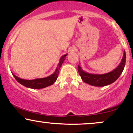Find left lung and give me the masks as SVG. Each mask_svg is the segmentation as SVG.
Masks as SVG:
<instances>
[{
	"label": "left lung",
	"instance_id": "1",
	"mask_svg": "<svg viewBox=\"0 0 133 133\" xmlns=\"http://www.w3.org/2000/svg\"><path fill=\"white\" fill-rule=\"evenodd\" d=\"M125 64H126V52L124 51L123 57L118 66L114 69L113 71L108 73L103 74H89L83 71L79 65L77 69H78L79 75L84 82L91 86L103 87L111 84L119 78L124 70Z\"/></svg>",
	"mask_w": 133,
	"mask_h": 133
}]
</instances>
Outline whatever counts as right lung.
Returning <instances> with one entry per match:
<instances>
[{
	"label": "right lung",
	"mask_w": 133,
	"mask_h": 133,
	"mask_svg": "<svg viewBox=\"0 0 133 133\" xmlns=\"http://www.w3.org/2000/svg\"><path fill=\"white\" fill-rule=\"evenodd\" d=\"M67 55H68V54L64 55V56H62L61 57L60 61H59V62L58 64L56 71H55V72L52 74L48 76V77H44V78H37L32 79V80H27V79H23L20 78V77L16 76L15 74H14L13 73L12 75L15 77V79H16L17 81L19 82L21 84L26 87V88H31V89H39L46 88L47 86H51L57 80L58 75H59V70H60V68L61 67L63 62L64 61Z\"/></svg>",
	"instance_id": "1"
}]
</instances>
